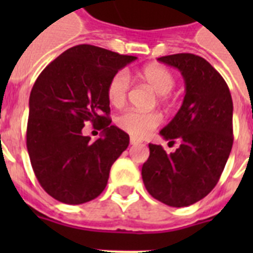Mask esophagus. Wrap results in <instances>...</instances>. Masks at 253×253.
<instances>
[{
    "mask_svg": "<svg viewBox=\"0 0 253 253\" xmlns=\"http://www.w3.org/2000/svg\"><path fill=\"white\" fill-rule=\"evenodd\" d=\"M139 143H140V140H139V139L134 138V136H131V138H130V144H131V146H136V144H139Z\"/></svg>",
    "mask_w": 253,
    "mask_h": 253,
    "instance_id": "obj_1",
    "label": "esophagus"
}]
</instances>
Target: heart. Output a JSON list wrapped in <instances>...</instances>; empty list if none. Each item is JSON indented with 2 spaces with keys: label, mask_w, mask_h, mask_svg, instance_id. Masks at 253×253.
Here are the masks:
<instances>
[{
  "label": "heart",
  "mask_w": 253,
  "mask_h": 253,
  "mask_svg": "<svg viewBox=\"0 0 253 253\" xmlns=\"http://www.w3.org/2000/svg\"><path fill=\"white\" fill-rule=\"evenodd\" d=\"M140 77L152 90L158 93L159 102L167 103L170 99L169 91L176 85V77L170 69L160 64L147 65L146 68L142 69ZM128 89H130V77L126 71H119L115 73L107 84V98L111 105L114 106L123 105L127 98ZM115 123L125 132H128L135 138L142 139L150 135L162 123V115L158 111L140 113L128 109L115 118Z\"/></svg>",
  "instance_id": "obj_1"
}]
</instances>
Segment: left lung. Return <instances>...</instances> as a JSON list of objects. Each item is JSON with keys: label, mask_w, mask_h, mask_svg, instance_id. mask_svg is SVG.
<instances>
[{"label": "left lung", "mask_w": 253, "mask_h": 253, "mask_svg": "<svg viewBox=\"0 0 253 253\" xmlns=\"http://www.w3.org/2000/svg\"><path fill=\"white\" fill-rule=\"evenodd\" d=\"M174 67L185 80L180 110L160 135L180 147L167 154L148 144L150 158L142 168L151 196L172 208L198 202L211 192L232 148V98L226 81L204 57L176 53L159 57Z\"/></svg>", "instance_id": "obj_1"}]
</instances>
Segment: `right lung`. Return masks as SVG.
<instances>
[{"instance_id": "1", "label": "right lung", "mask_w": 253, "mask_h": 253, "mask_svg": "<svg viewBox=\"0 0 253 253\" xmlns=\"http://www.w3.org/2000/svg\"><path fill=\"white\" fill-rule=\"evenodd\" d=\"M134 60L95 45H75L35 81L26 144L39 184L55 200L85 204L106 188L111 166L130 143L125 131L110 125L107 84ZM86 122L103 130L94 142L82 134Z\"/></svg>"}]
</instances>
